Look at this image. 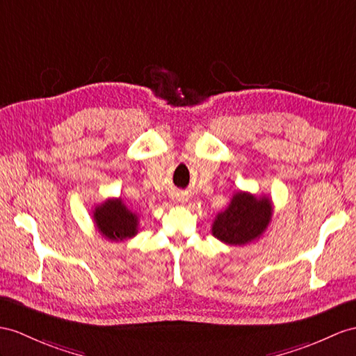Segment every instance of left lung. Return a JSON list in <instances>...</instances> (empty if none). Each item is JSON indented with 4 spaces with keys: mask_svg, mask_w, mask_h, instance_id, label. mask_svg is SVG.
Masks as SVG:
<instances>
[{
    "mask_svg": "<svg viewBox=\"0 0 356 356\" xmlns=\"http://www.w3.org/2000/svg\"><path fill=\"white\" fill-rule=\"evenodd\" d=\"M272 214L273 207L268 197L237 192L227 210L216 216L211 232L223 243L243 246L259 238L270 223Z\"/></svg>",
    "mask_w": 356,
    "mask_h": 356,
    "instance_id": "left-lung-1",
    "label": "left lung"
}]
</instances>
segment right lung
I'll return each instance as SVG.
<instances>
[{"mask_svg":"<svg viewBox=\"0 0 356 356\" xmlns=\"http://www.w3.org/2000/svg\"><path fill=\"white\" fill-rule=\"evenodd\" d=\"M93 220L98 231L111 241L131 238L138 229V216L128 210L122 199H107L95 207Z\"/></svg>","mask_w":356,"mask_h":356,"instance_id":"1","label":"right lung"}]
</instances>
